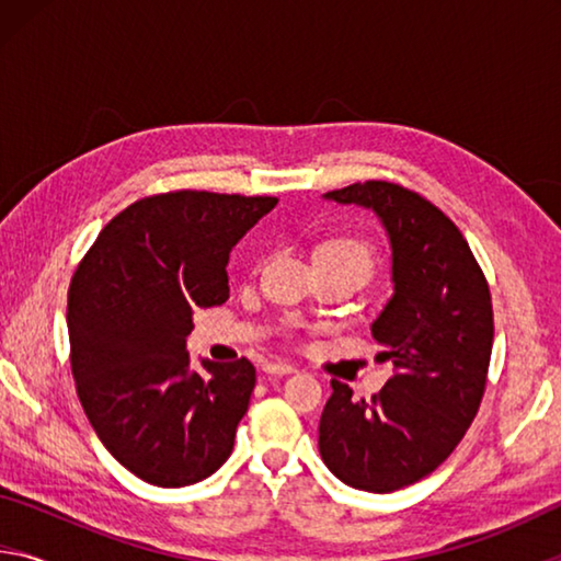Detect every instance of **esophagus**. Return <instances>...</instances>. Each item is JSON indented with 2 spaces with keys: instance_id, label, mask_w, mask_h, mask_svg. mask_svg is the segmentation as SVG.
I'll use <instances>...</instances> for the list:
<instances>
[{
  "instance_id": "1",
  "label": "esophagus",
  "mask_w": 561,
  "mask_h": 561,
  "mask_svg": "<svg viewBox=\"0 0 561 561\" xmlns=\"http://www.w3.org/2000/svg\"><path fill=\"white\" fill-rule=\"evenodd\" d=\"M264 371L274 374V376H287V374L297 371V368H294L291 364H284V360H270V364H264Z\"/></svg>"
}]
</instances>
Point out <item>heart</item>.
Masks as SVG:
<instances>
[{
    "label": "heart",
    "mask_w": 561,
    "mask_h": 561,
    "mask_svg": "<svg viewBox=\"0 0 561 561\" xmlns=\"http://www.w3.org/2000/svg\"><path fill=\"white\" fill-rule=\"evenodd\" d=\"M319 257L324 260H339L356 264V267L364 270L368 277L374 272V250L371 244L358 240V237H339V240H331L319 250Z\"/></svg>",
    "instance_id": "1"
}]
</instances>
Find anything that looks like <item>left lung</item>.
<instances>
[{"instance_id": "left-lung-1", "label": "left lung", "mask_w": 561, "mask_h": 561, "mask_svg": "<svg viewBox=\"0 0 561 561\" xmlns=\"http://www.w3.org/2000/svg\"><path fill=\"white\" fill-rule=\"evenodd\" d=\"M324 197L374 210L391 240L393 297L371 334L396 371L371 401L331 381L319 453L346 485L393 492L445 462L478 415L495 334L490 287L455 222L413 190L366 180Z\"/></svg>"}]
</instances>
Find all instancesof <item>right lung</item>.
I'll use <instances>...</instances> for the list:
<instances>
[{
    "label": "right lung",
    "mask_w": 561,
    "mask_h": 561,
    "mask_svg": "<svg viewBox=\"0 0 561 561\" xmlns=\"http://www.w3.org/2000/svg\"><path fill=\"white\" fill-rule=\"evenodd\" d=\"M274 205L205 190L150 195L113 217L73 272L76 393L106 450L150 485H193L230 458L254 366L203 360L197 374L185 339L197 309L230 297L232 247Z\"/></svg>",
    "instance_id": "1"
}]
</instances>
